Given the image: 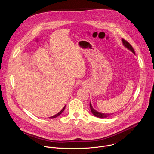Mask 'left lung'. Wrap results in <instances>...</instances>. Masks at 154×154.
I'll list each match as a JSON object with an SVG mask.
<instances>
[{
    "instance_id": "1",
    "label": "left lung",
    "mask_w": 154,
    "mask_h": 154,
    "mask_svg": "<svg viewBox=\"0 0 154 154\" xmlns=\"http://www.w3.org/2000/svg\"><path fill=\"white\" fill-rule=\"evenodd\" d=\"M122 40L123 45H124L127 48H128V49H130L133 53L135 54L134 49V48H132V46H131L130 45V44L127 41H126V40H125V39H122ZM90 109H91V111L92 113H93L94 116H96V117L103 118H106V117L109 116V115H112V114H105V113H101L97 112V111L95 110V109H94V108H93V106H92L91 103H90Z\"/></svg>"
}]
</instances>
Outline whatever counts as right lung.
I'll return each instance as SVG.
<instances>
[{
	"mask_svg": "<svg viewBox=\"0 0 154 154\" xmlns=\"http://www.w3.org/2000/svg\"><path fill=\"white\" fill-rule=\"evenodd\" d=\"M65 106H64V108H63L61 109V111H60V112L58 113H57V115H54V116H51V117H50V118H57V116H58L59 115H61V114L63 113V112L64 110V109H65Z\"/></svg>",
	"mask_w": 154,
	"mask_h": 154,
	"instance_id": "right-lung-1",
	"label": "right lung"
}]
</instances>
